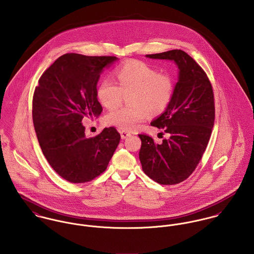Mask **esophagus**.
<instances>
[{"label":"esophagus","instance_id":"34e87169","mask_svg":"<svg viewBox=\"0 0 254 254\" xmlns=\"http://www.w3.org/2000/svg\"><path fill=\"white\" fill-rule=\"evenodd\" d=\"M120 136H121V139L124 140L130 136V133H128L126 131H120Z\"/></svg>","mask_w":254,"mask_h":254}]
</instances>
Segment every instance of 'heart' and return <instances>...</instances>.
<instances>
[{"instance_id":"obj_1","label":"heart","mask_w":254,"mask_h":254,"mask_svg":"<svg viewBox=\"0 0 254 254\" xmlns=\"http://www.w3.org/2000/svg\"><path fill=\"white\" fill-rule=\"evenodd\" d=\"M117 86L106 78L100 83L97 96L103 107L119 106L123 94L131 107L114 109L106 116L107 123L121 130L131 131L149 115L164 111L173 95V81L167 74L157 73L150 65L138 61L128 62L115 69Z\"/></svg>"}]
</instances>
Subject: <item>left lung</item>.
Segmentation results:
<instances>
[{
	"label": "left lung",
	"mask_w": 254,
	"mask_h": 254,
	"mask_svg": "<svg viewBox=\"0 0 254 254\" xmlns=\"http://www.w3.org/2000/svg\"><path fill=\"white\" fill-rule=\"evenodd\" d=\"M145 57L172 61L178 67L171 101L150 123L164 129L166 138L156 144L152 138L139 135L143 171L158 184L175 185L193 172L207 146L215 118L213 90L202 68L182 50Z\"/></svg>",
	"instance_id": "8db88e82"
}]
</instances>
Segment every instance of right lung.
Here are the masks:
<instances>
[{
    "mask_svg": "<svg viewBox=\"0 0 254 254\" xmlns=\"http://www.w3.org/2000/svg\"><path fill=\"white\" fill-rule=\"evenodd\" d=\"M118 59L65 54L39 79L32 116L38 142L53 169L70 183L91 181L108 167L120 135L114 127L88 138L82 120L99 117L97 85Z\"/></svg>",
    "mask_w": 254,
    "mask_h": 254,
    "instance_id": "add662e5",
    "label": "right lung"
}]
</instances>
